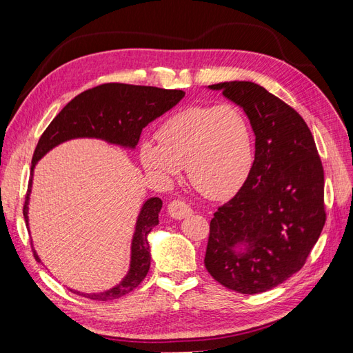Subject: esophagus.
I'll return each instance as SVG.
<instances>
[{
  "mask_svg": "<svg viewBox=\"0 0 353 353\" xmlns=\"http://www.w3.org/2000/svg\"><path fill=\"white\" fill-rule=\"evenodd\" d=\"M168 213L170 215V218L174 219H184L190 216L191 213H193V210H191L184 201L174 200L168 205Z\"/></svg>",
  "mask_w": 353,
  "mask_h": 353,
  "instance_id": "obj_1",
  "label": "esophagus"
}]
</instances>
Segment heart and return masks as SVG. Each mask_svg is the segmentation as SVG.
Returning a JSON list of instances; mask_svg holds the SVG:
<instances>
[{"label":"heart","instance_id":"heart-1","mask_svg":"<svg viewBox=\"0 0 353 353\" xmlns=\"http://www.w3.org/2000/svg\"><path fill=\"white\" fill-rule=\"evenodd\" d=\"M157 143L144 141L141 163L160 183L179 175L181 168L199 193L221 200L237 193L253 163L252 128L232 104L188 105L159 126Z\"/></svg>","mask_w":353,"mask_h":353}]
</instances>
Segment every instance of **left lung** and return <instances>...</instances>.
I'll return each instance as SVG.
<instances>
[{"label": "left lung", "instance_id": "left-lung-1", "mask_svg": "<svg viewBox=\"0 0 353 353\" xmlns=\"http://www.w3.org/2000/svg\"><path fill=\"white\" fill-rule=\"evenodd\" d=\"M209 88L240 105L256 140L248 179L210 221L205 266L230 290L263 293L302 268L324 228L323 163L302 116L261 85Z\"/></svg>", "mask_w": 353, "mask_h": 353}]
</instances>
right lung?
Listing matches in <instances>:
<instances>
[{"instance_id": "right-lung-1", "label": "right lung", "mask_w": 353, "mask_h": 353, "mask_svg": "<svg viewBox=\"0 0 353 353\" xmlns=\"http://www.w3.org/2000/svg\"><path fill=\"white\" fill-rule=\"evenodd\" d=\"M184 95L185 92L181 90H163L128 83H103L77 95L63 108L41 135L32 157L30 178L23 206L26 227L29 228V199L34 169L38 160L59 144L74 138H97L109 144L134 150L140 140L143 128L172 109L183 100ZM162 205L163 203L159 197H150L143 203L131 243L130 270L119 284L101 293H82L73 288L69 290L91 301L105 302L122 297L138 287L150 270L152 254L147 237L159 223V212ZM32 250L35 259L41 262L34 245Z\"/></svg>"}]
</instances>
